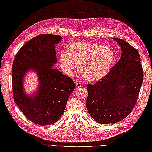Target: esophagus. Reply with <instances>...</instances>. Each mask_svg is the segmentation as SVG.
<instances>
[{"instance_id": "esophagus-1", "label": "esophagus", "mask_w": 152, "mask_h": 152, "mask_svg": "<svg viewBox=\"0 0 152 152\" xmlns=\"http://www.w3.org/2000/svg\"><path fill=\"white\" fill-rule=\"evenodd\" d=\"M76 87H77V88H80V87H83V84L81 83V82H77V83H76Z\"/></svg>"}]
</instances>
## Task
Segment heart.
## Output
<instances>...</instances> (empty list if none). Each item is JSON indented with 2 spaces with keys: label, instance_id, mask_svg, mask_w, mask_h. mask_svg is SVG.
Instances as JSON below:
<instances>
[{
  "label": "heart",
  "instance_id": "heart-1",
  "mask_svg": "<svg viewBox=\"0 0 152 152\" xmlns=\"http://www.w3.org/2000/svg\"><path fill=\"white\" fill-rule=\"evenodd\" d=\"M115 59L114 50L108 45L97 43L75 42L59 53V64L67 75H71L75 68L85 80L95 82L103 78L109 71Z\"/></svg>",
  "mask_w": 152,
  "mask_h": 152
}]
</instances>
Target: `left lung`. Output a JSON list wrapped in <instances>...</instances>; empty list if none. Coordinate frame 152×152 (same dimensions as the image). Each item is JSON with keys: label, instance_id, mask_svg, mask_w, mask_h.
I'll return each mask as SVG.
<instances>
[{"label": "left lung", "instance_id": "obj_1", "mask_svg": "<svg viewBox=\"0 0 152 152\" xmlns=\"http://www.w3.org/2000/svg\"><path fill=\"white\" fill-rule=\"evenodd\" d=\"M113 39L121 47V59L103 78L87 87V110L101 124L116 123L129 115L144 78L138 50L122 39Z\"/></svg>", "mask_w": 152, "mask_h": 152}]
</instances>
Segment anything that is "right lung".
<instances>
[{
  "label": "right lung",
  "instance_id": "right-lung-1",
  "mask_svg": "<svg viewBox=\"0 0 152 152\" xmlns=\"http://www.w3.org/2000/svg\"><path fill=\"white\" fill-rule=\"evenodd\" d=\"M61 39L60 36L47 34L37 36L23 45L14 59L12 85L14 101L28 120L41 126L58 121L75 88L70 77L51 67L57 62L55 44ZM30 68L37 71L41 81L40 89L33 98L25 95L22 87L23 77Z\"/></svg>",
  "mask_w": 152,
  "mask_h": 152
}]
</instances>
